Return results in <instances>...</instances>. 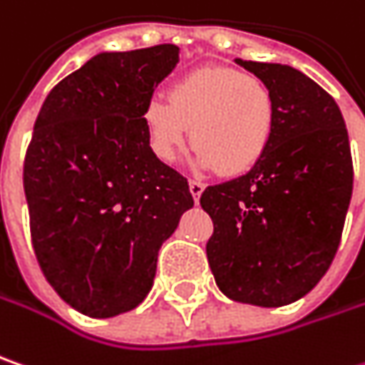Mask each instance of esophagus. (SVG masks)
I'll return each instance as SVG.
<instances>
[{
	"label": "esophagus",
	"instance_id": "1",
	"mask_svg": "<svg viewBox=\"0 0 365 365\" xmlns=\"http://www.w3.org/2000/svg\"><path fill=\"white\" fill-rule=\"evenodd\" d=\"M203 189H205V185H203L201 180H189V191H191L195 201H199V197H201Z\"/></svg>",
	"mask_w": 365,
	"mask_h": 365
}]
</instances>
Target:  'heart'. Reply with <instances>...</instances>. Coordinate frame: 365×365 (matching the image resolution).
Segmentation results:
<instances>
[{
    "instance_id": "obj_1",
    "label": "heart",
    "mask_w": 365,
    "mask_h": 365,
    "mask_svg": "<svg viewBox=\"0 0 365 365\" xmlns=\"http://www.w3.org/2000/svg\"><path fill=\"white\" fill-rule=\"evenodd\" d=\"M275 96L269 86L234 67L205 65L182 76L143 108L154 154L173 162L191 129L195 160L205 170L236 176L267 152L275 129Z\"/></svg>"
}]
</instances>
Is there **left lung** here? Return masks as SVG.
<instances>
[{
	"label": "left lung",
	"mask_w": 365,
	"mask_h": 365,
	"mask_svg": "<svg viewBox=\"0 0 365 365\" xmlns=\"http://www.w3.org/2000/svg\"><path fill=\"white\" fill-rule=\"evenodd\" d=\"M275 96V129L242 176L207 187V261L230 300L277 308L306 296L337 255L354 162L333 96L289 65L240 61Z\"/></svg>",
	"instance_id": "1"
}]
</instances>
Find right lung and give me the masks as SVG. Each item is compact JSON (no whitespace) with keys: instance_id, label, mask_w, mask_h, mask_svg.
<instances>
[{"instance_id":"add662e5","label":"right lung","mask_w":365,"mask_h":365,"mask_svg":"<svg viewBox=\"0 0 365 365\" xmlns=\"http://www.w3.org/2000/svg\"><path fill=\"white\" fill-rule=\"evenodd\" d=\"M178 46L101 53L57 83L24 158L30 236L51 287L108 319L152 289L162 242L192 207L189 182L150 148L143 108Z\"/></svg>"}]
</instances>
